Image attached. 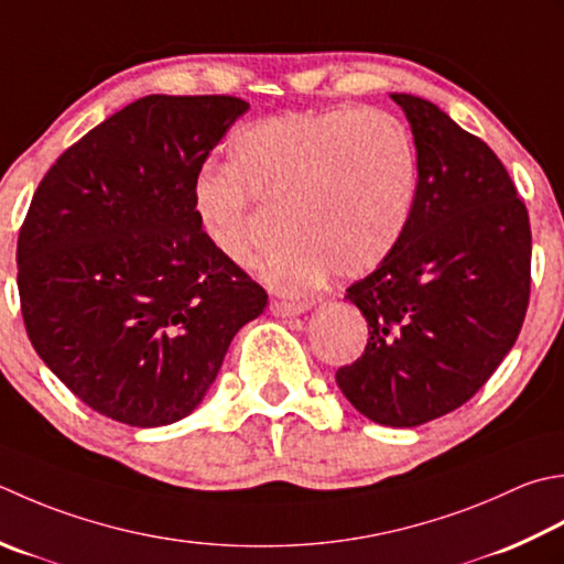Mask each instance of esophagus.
I'll use <instances>...</instances> for the list:
<instances>
[{
	"label": "esophagus",
	"instance_id": "34e87169",
	"mask_svg": "<svg viewBox=\"0 0 564 564\" xmlns=\"http://www.w3.org/2000/svg\"><path fill=\"white\" fill-rule=\"evenodd\" d=\"M271 313L273 315H279V317H295V315H301V313H305L307 307V303H291V301H271Z\"/></svg>",
	"mask_w": 564,
	"mask_h": 564
}]
</instances>
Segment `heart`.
I'll use <instances>...</instances> for the list:
<instances>
[{
  "instance_id": "obj_1",
  "label": "heart",
  "mask_w": 564,
  "mask_h": 564,
  "mask_svg": "<svg viewBox=\"0 0 564 564\" xmlns=\"http://www.w3.org/2000/svg\"><path fill=\"white\" fill-rule=\"evenodd\" d=\"M231 161L193 178L203 237L245 267L263 237L259 203L281 207L289 237L261 261L273 289L305 293L329 273L357 279L391 257L415 200V151L405 127L381 109H295L241 127Z\"/></svg>"
}]
</instances>
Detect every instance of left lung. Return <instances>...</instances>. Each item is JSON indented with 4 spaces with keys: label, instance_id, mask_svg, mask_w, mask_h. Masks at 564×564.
I'll list each match as a JSON object with an SVG mask.
<instances>
[{
    "label": "left lung",
    "instance_id": "left-lung-1",
    "mask_svg": "<svg viewBox=\"0 0 564 564\" xmlns=\"http://www.w3.org/2000/svg\"><path fill=\"white\" fill-rule=\"evenodd\" d=\"M411 121L417 185L405 235L347 301L369 323L337 386L379 425L415 427L467 403L521 333L531 223L509 171L423 97L393 93Z\"/></svg>",
    "mask_w": 564,
    "mask_h": 564
}]
</instances>
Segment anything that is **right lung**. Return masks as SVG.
Masks as SVG:
<instances>
[{
  "label": "right lung",
  "instance_id": "obj_1",
  "mask_svg": "<svg viewBox=\"0 0 564 564\" xmlns=\"http://www.w3.org/2000/svg\"><path fill=\"white\" fill-rule=\"evenodd\" d=\"M249 105L149 95L65 149L17 245L36 355L93 411L134 427L191 415L229 341L269 303L195 223L191 187Z\"/></svg>",
  "mask_w": 564,
  "mask_h": 564
}]
</instances>
